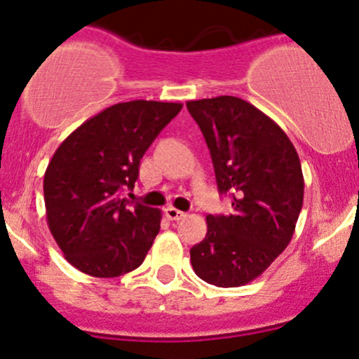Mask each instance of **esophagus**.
<instances>
[{"label":"esophagus","instance_id":"1","mask_svg":"<svg viewBox=\"0 0 359 359\" xmlns=\"http://www.w3.org/2000/svg\"><path fill=\"white\" fill-rule=\"evenodd\" d=\"M165 215H167L168 220H175V222L182 220V218L187 217V213H184V211L173 208V206H168V208H165Z\"/></svg>","mask_w":359,"mask_h":359}]
</instances>
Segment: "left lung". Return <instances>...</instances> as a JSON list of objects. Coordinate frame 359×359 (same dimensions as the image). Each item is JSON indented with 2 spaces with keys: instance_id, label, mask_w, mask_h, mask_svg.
<instances>
[{
  "instance_id": "8db88e82",
  "label": "left lung",
  "mask_w": 359,
  "mask_h": 359,
  "mask_svg": "<svg viewBox=\"0 0 359 359\" xmlns=\"http://www.w3.org/2000/svg\"><path fill=\"white\" fill-rule=\"evenodd\" d=\"M208 144L220 194L232 213L208 215V232L191 248L196 275L217 287H239L287 248L303 208L304 179L285 132L236 96L187 101Z\"/></svg>"
}]
</instances>
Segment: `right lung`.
<instances>
[{"mask_svg":"<svg viewBox=\"0 0 359 359\" xmlns=\"http://www.w3.org/2000/svg\"><path fill=\"white\" fill-rule=\"evenodd\" d=\"M180 103L135 100L113 104L75 129L44 173L50 230L67 262L111 278L141 266L160 232L161 211L123 198L156 135Z\"/></svg>","mask_w":359,"mask_h":359,"instance_id":"obj_1","label":"right lung"}]
</instances>
